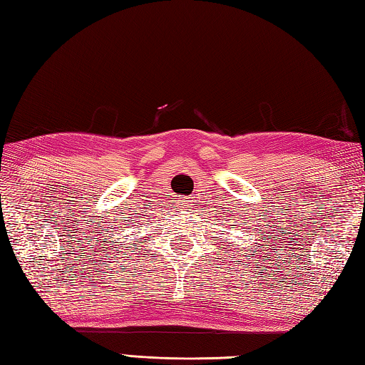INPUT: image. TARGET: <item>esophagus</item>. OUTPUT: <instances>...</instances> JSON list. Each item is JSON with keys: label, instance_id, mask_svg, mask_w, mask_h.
Segmentation results:
<instances>
[{"label": "esophagus", "instance_id": "1", "mask_svg": "<svg viewBox=\"0 0 365 365\" xmlns=\"http://www.w3.org/2000/svg\"><path fill=\"white\" fill-rule=\"evenodd\" d=\"M188 205H190V204H188Z\"/></svg>", "mask_w": 365, "mask_h": 365}]
</instances>
